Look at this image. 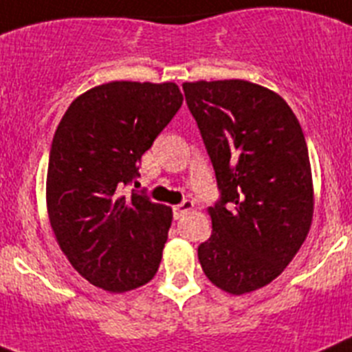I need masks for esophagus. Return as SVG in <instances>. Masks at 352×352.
<instances>
[{"label": "esophagus", "instance_id": "1", "mask_svg": "<svg viewBox=\"0 0 352 352\" xmlns=\"http://www.w3.org/2000/svg\"><path fill=\"white\" fill-rule=\"evenodd\" d=\"M192 207H195V205H192L191 199H184L182 204H179L173 207V214H175V217L179 219V217H182L184 214H188L189 210H192Z\"/></svg>", "mask_w": 352, "mask_h": 352}]
</instances>
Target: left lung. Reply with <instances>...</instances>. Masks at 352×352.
Here are the masks:
<instances>
[{
	"label": "left lung",
	"instance_id": "left-lung-1",
	"mask_svg": "<svg viewBox=\"0 0 352 352\" xmlns=\"http://www.w3.org/2000/svg\"><path fill=\"white\" fill-rule=\"evenodd\" d=\"M186 103L212 161L219 199L198 259L231 294L267 286L312 223L309 151L298 119L274 91L247 80L186 82Z\"/></svg>",
	"mask_w": 352,
	"mask_h": 352
}]
</instances>
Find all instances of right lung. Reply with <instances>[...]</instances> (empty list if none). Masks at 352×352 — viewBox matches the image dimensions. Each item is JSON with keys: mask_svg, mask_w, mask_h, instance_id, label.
I'll return each mask as SVG.
<instances>
[{"mask_svg": "<svg viewBox=\"0 0 352 352\" xmlns=\"http://www.w3.org/2000/svg\"><path fill=\"white\" fill-rule=\"evenodd\" d=\"M173 82H109L80 94L54 135L47 172L50 226L72 267L101 289L147 284L160 268L172 208L137 182L140 160L182 105Z\"/></svg>", "mask_w": 352, "mask_h": 352, "instance_id": "obj_1", "label": "right lung"}]
</instances>
